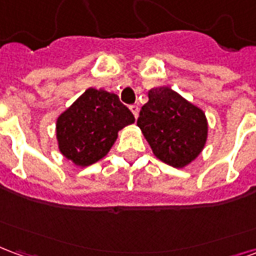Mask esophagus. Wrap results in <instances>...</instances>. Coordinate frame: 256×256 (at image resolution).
<instances>
[{
  "label": "esophagus",
  "mask_w": 256,
  "mask_h": 256,
  "mask_svg": "<svg viewBox=\"0 0 256 256\" xmlns=\"http://www.w3.org/2000/svg\"><path fill=\"white\" fill-rule=\"evenodd\" d=\"M128 108H130V111L133 112L134 118H136V119H137V116H138V111H140L138 106H136V104H132V106H128Z\"/></svg>",
  "instance_id": "obj_1"
}]
</instances>
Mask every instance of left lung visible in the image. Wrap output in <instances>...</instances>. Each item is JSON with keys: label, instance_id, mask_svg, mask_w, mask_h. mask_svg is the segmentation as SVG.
Masks as SVG:
<instances>
[{"label": "left lung", "instance_id": "8db88e82", "mask_svg": "<svg viewBox=\"0 0 256 256\" xmlns=\"http://www.w3.org/2000/svg\"><path fill=\"white\" fill-rule=\"evenodd\" d=\"M137 119L159 160L177 168L188 166L203 150L208 124L204 112L167 86L150 89Z\"/></svg>", "mask_w": 256, "mask_h": 256}]
</instances>
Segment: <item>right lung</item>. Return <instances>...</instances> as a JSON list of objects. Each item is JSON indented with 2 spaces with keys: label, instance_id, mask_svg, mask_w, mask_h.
I'll return each instance as SVG.
<instances>
[{
  "label": "right lung",
  "instance_id": "1",
  "mask_svg": "<svg viewBox=\"0 0 256 256\" xmlns=\"http://www.w3.org/2000/svg\"><path fill=\"white\" fill-rule=\"evenodd\" d=\"M132 123L133 114L115 93L89 88L58 118V150L74 164L90 166L110 152L118 132Z\"/></svg>",
  "mask_w": 256,
  "mask_h": 256
}]
</instances>
